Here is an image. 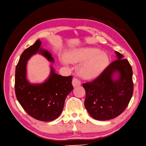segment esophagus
Instances as JSON below:
<instances>
[{"instance_id": "34e87169", "label": "esophagus", "mask_w": 146, "mask_h": 146, "mask_svg": "<svg viewBox=\"0 0 146 146\" xmlns=\"http://www.w3.org/2000/svg\"><path fill=\"white\" fill-rule=\"evenodd\" d=\"M72 84L74 87H77L78 86H80L81 85L80 83V81L79 80H78L77 79H76V78H74L72 82Z\"/></svg>"}]
</instances>
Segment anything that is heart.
Instances as JSON below:
<instances>
[{
	"instance_id": "obj_1",
	"label": "heart",
	"mask_w": 146,
	"mask_h": 146,
	"mask_svg": "<svg viewBox=\"0 0 146 146\" xmlns=\"http://www.w3.org/2000/svg\"><path fill=\"white\" fill-rule=\"evenodd\" d=\"M66 59L72 63L82 62L78 71L85 79H94L98 77L108 64L105 53L94 48H82L67 52Z\"/></svg>"
}]
</instances>
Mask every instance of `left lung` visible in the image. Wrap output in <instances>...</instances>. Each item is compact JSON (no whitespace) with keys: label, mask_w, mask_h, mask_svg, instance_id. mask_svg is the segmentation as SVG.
I'll list each match as a JSON object with an SVG mask.
<instances>
[{"label":"left lung","mask_w":146,"mask_h":146,"mask_svg":"<svg viewBox=\"0 0 146 146\" xmlns=\"http://www.w3.org/2000/svg\"><path fill=\"white\" fill-rule=\"evenodd\" d=\"M117 60L100 76L83 84L85 107L97 120H109L119 116L128 105L133 94V70L128 61L115 51Z\"/></svg>","instance_id":"8db88e82"}]
</instances>
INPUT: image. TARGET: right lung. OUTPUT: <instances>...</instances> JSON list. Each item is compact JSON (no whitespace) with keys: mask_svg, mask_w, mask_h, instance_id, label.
<instances>
[{"mask_svg":"<svg viewBox=\"0 0 146 146\" xmlns=\"http://www.w3.org/2000/svg\"><path fill=\"white\" fill-rule=\"evenodd\" d=\"M40 40L25 50L15 69V90L18 101L27 113L33 118L50 121L61 115L66 98L73 90L72 76L58 75L52 66L48 79L42 83L31 84L27 79V62L36 54L43 56L54 62L52 54L41 47Z\"/></svg>","mask_w":146,"mask_h":146,"instance_id":"add662e5","label":"right lung"}]
</instances>
